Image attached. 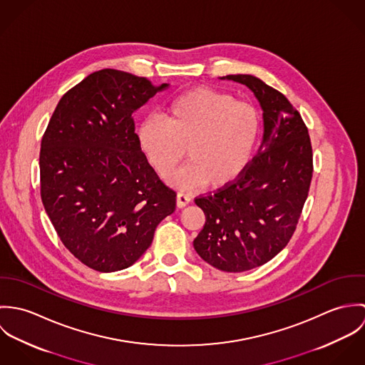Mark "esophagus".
<instances>
[{
    "label": "esophagus",
    "mask_w": 365,
    "mask_h": 365,
    "mask_svg": "<svg viewBox=\"0 0 365 365\" xmlns=\"http://www.w3.org/2000/svg\"><path fill=\"white\" fill-rule=\"evenodd\" d=\"M190 201H191V197H190L188 194H185V192H180V194L177 195V207H178V208L187 207V205L190 204Z\"/></svg>",
    "instance_id": "esophagus-1"
}]
</instances>
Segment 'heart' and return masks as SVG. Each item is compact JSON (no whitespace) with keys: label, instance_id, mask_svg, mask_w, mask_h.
<instances>
[{"label":"heart","instance_id":"heart-1","mask_svg":"<svg viewBox=\"0 0 365 365\" xmlns=\"http://www.w3.org/2000/svg\"><path fill=\"white\" fill-rule=\"evenodd\" d=\"M139 143L161 177L170 175L187 150L190 164L174 182L184 188L207 184L222 190L237 181L256 155L261 116L255 105L225 91L198 87L165 108V122L146 119Z\"/></svg>","mask_w":365,"mask_h":365}]
</instances>
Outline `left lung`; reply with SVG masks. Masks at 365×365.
Segmentation results:
<instances>
[{
	"label": "left lung",
	"instance_id": "left-lung-1",
	"mask_svg": "<svg viewBox=\"0 0 365 365\" xmlns=\"http://www.w3.org/2000/svg\"><path fill=\"white\" fill-rule=\"evenodd\" d=\"M227 78L247 86L260 101L264 139L237 181L195 198L205 225L194 249L217 269L243 272L274 259L291 240L312 181V143L282 93L255 76Z\"/></svg>",
	"mask_w": 365,
	"mask_h": 365
}]
</instances>
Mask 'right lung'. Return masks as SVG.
<instances>
[{
	"label": "right lung",
	"mask_w": 365,
	"mask_h": 365,
	"mask_svg": "<svg viewBox=\"0 0 365 365\" xmlns=\"http://www.w3.org/2000/svg\"><path fill=\"white\" fill-rule=\"evenodd\" d=\"M165 87L120 70L96 71L61 97L43 133L42 202L66 249L96 271L139 260L175 210L177 194L142 152L132 116Z\"/></svg>",
	"instance_id": "right-lung-1"
}]
</instances>
